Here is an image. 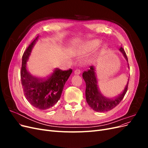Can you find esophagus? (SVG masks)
<instances>
[{"mask_svg":"<svg viewBox=\"0 0 148 148\" xmlns=\"http://www.w3.org/2000/svg\"><path fill=\"white\" fill-rule=\"evenodd\" d=\"M80 73H81V71H80V70H79V69L75 70V71H74V73H75V75H79Z\"/></svg>","mask_w":148,"mask_h":148,"instance_id":"34e87169","label":"esophagus"}]
</instances>
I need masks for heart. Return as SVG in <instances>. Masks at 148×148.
I'll list each match as a JSON object with an SVG mask.
<instances>
[{
    "instance_id": "1",
    "label": "heart",
    "mask_w": 148,
    "mask_h": 148,
    "mask_svg": "<svg viewBox=\"0 0 148 148\" xmlns=\"http://www.w3.org/2000/svg\"><path fill=\"white\" fill-rule=\"evenodd\" d=\"M99 45V42L97 41H93L89 42L86 45V48L89 51H93L96 50Z\"/></svg>"
}]
</instances>
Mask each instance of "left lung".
I'll list each match as a JSON object with an SVG mask.
<instances>
[{
	"instance_id": "1",
	"label": "left lung",
	"mask_w": 148,
	"mask_h": 148,
	"mask_svg": "<svg viewBox=\"0 0 148 148\" xmlns=\"http://www.w3.org/2000/svg\"><path fill=\"white\" fill-rule=\"evenodd\" d=\"M119 51L123 53L125 59L128 62V58L124 49L121 47ZM129 68V65H128ZM94 66H91L88 71L83 73V78L86 83V102L92 109L99 112H104L113 109L123 99L128 89L129 78L127 85L121 94L115 98H107L102 95L99 90L97 81V76Z\"/></svg>"
}]
</instances>
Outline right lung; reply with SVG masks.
I'll use <instances>...</instances> for the list:
<instances>
[{
	"label": "right lung",
	"mask_w": 148,
	"mask_h": 148,
	"mask_svg": "<svg viewBox=\"0 0 148 148\" xmlns=\"http://www.w3.org/2000/svg\"><path fill=\"white\" fill-rule=\"evenodd\" d=\"M37 36L24 52L20 71L21 82L25 97L30 104L40 110L51 108L60 99L64 85L72 72L56 69L46 78H38L31 75L27 69V62L31 51L38 41Z\"/></svg>",
	"instance_id": "obj_1"
}]
</instances>
